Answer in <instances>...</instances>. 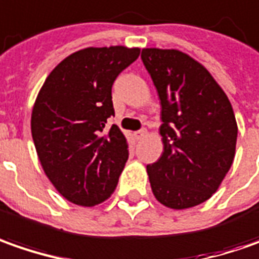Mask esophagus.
Here are the masks:
<instances>
[{
	"instance_id": "34e87169",
	"label": "esophagus",
	"mask_w": 259,
	"mask_h": 259,
	"mask_svg": "<svg viewBox=\"0 0 259 259\" xmlns=\"http://www.w3.org/2000/svg\"><path fill=\"white\" fill-rule=\"evenodd\" d=\"M146 136V130L143 129V130H139V132H136L135 133V138L138 139V140H140V139H143Z\"/></svg>"
}]
</instances>
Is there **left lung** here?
Returning a JSON list of instances; mask_svg holds the SVG:
<instances>
[{
  "instance_id": "1",
  "label": "left lung",
  "mask_w": 259,
  "mask_h": 259,
  "mask_svg": "<svg viewBox=\"0 0 259 259\" xmlns=\"http://www.w3.org/2000/svg\"><path fill=\"white\" fill-rule=\"evenodd\" d=\"M142 60L162 106L163 153L146 166L157 201L188 209L218 191L235 157L231 102L199 61L179 50L143 49Z\"/></svg>"
}]
</instances>
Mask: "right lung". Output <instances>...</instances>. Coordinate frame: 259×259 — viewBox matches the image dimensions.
<instances>
[{"label": "right lung", "mask_w": 259, "mask_h": 259, "mask_svg": "<svg viewBox=\"0 0 259 259\" xmlns=\"http://www.w3.org/2000/svg\"><path fill=\"white\" fill-rule=\"evenodd\" d=\"M138 47H87L46 78L31 113V135L46 176L71 203L109 199L127 162V140L116 124L112 85L139 57Z\"/></svg>", "instance_id": "right-lung-1"}]
</instances>
